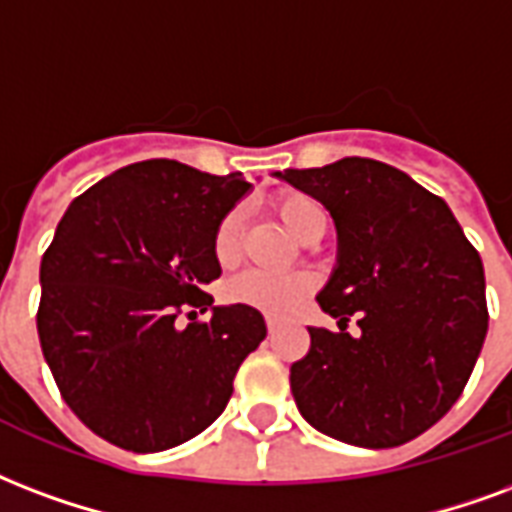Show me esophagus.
Segmentation results:
<instances>
[{
  "instance_id": "obj_1",
  "label": "esophagus",
  "mask_w": 512,
  "mask_h": 512,
  "mask_svg": "<svg viewBox=\"0 0 512 512\" xmlns=\"http://www.w3.org/2000/svg\"><path fill=\"white\" fill-rule=\"evenodd\" d=\"M266 328H268V333L274 336V333H276V323H274V320H271V317H268V320H266Z\"/></svg>"
}]
</instances>
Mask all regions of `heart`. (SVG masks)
I'll use <instances>...</instances> for the list:
<instances>
[{"label": "heart", "mask_w": 512, "mask_h": 512, "mask_svg": "<svg viewBox=\"0 0 512 512\" xmlns=\"http://www.w3.org/2000/svg\"><path fill=\"white\" fill-rule=\"evenodd\" d=\"M276 217L285 222L293 236L304 238L309 230L325 225L323 206L306 192H279L274 198ZM241 252V217L230 211L222 217L214 233V257L222 266L236 263ZM312 290V276L306 274H266V271H244L225 285V298L230 304L249 306L268 317H287L301 304V298Z\"/></svg>", "instance_id": "b5f03b06"}]
</instances>
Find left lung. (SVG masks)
Returning <instances> with one entry per match:
<instances>
[{"label":"left lung","instance_id":"left-lung-1","mask_svg":"<svg viewBox=\"0 0 512 512\" xmlns=\"http://www.w3.org/2000/svg\"><path fill=\"white\" fill-rule=\"evenodd\" d=\"M320 200L336 266L317 293L339 333L309 328L290 388L306 423L358 448H396L456 404L488 331L486 276L448 203L407 173L344 157L274 173ZM350 313L362 333L343 331Z\"/></svg>","mask_w":512,"mask_h":512}]
</instances>
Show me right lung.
Instances as JSON below:
<instances>
[{
  "instance_id": "right-lung-1",
  "label": "right lung",
  "mask_w": 512,
  "mask_h": 512,
  "mask_svg": "<svg viewBox=\"0 0 512 512\" xmlns=\"http://www.w3.org/2000/svg\"><path fill=\"white\" fill-rule=\"evenodd\" d=\"M252 184L176 160L116 170L75 198L40 263L37 333L70 410L132 453L208 429L238 366L266 339L257 309L214 306V233ZM184 305L212 309L181 326ZM195 314V312H192Z\"/></svg>"
}]
</instances>
